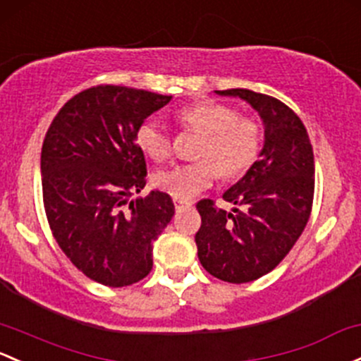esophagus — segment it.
<instances>
[{
  "mask_svg": "<svg viewBox=\"0 0 361 361\" xmlns=\"http://www.w3.org/2000/svg\"><path fill=\"white\" fill-rule=\"evenodd\" d=\"M192 202H188V200H183V199H174V207H176V211H181L185 209V207H190Z\"/></svg>",
  "mask_w": 361,
  "mask_h": 361,
  "instance_id": "obj_1",
  "label": "esophagus"
}]
</instances>
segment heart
<instances>
[{"label":"heart","mask_w":361,"mask_h":361,"mask_svg":"<svg viewBox=\"0 0 361 361\" xmlns=\"http://www.w3.org/2000/svg\"><path fill=\"white\" fill-rule=\"evenodd\" d=\"M178 119L185 130L202 135L197 155L207 159L173 166L155 174V187L174 199H192L209 188L219 174L238 176L257 159L261 147L259 124L249 117H238L233 107L200 102L181 109ZM135 138L140 150L152 161H166L171 155L169 133L155 117L140 124Z\"/></svg>","instance_id":"obj_1"}]
</instances>
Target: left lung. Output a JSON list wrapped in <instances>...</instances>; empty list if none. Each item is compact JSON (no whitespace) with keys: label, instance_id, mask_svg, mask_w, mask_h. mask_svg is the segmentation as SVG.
<instances>
[{"label":"left lung","instance_id":"1","mask_svg":"<svg viewBox=\"0 0 361 361\" xmlns=\"http://www.w3.org/2000/svg\"><path fill=\"white\" fill-rule=\"evenodd\" d=\"M247 102L259 114L264 143L259 159L223 193L231 211L204 199L197 254L206 271L230 283L270 273L294 247L308 223L314 192V157L298 116L276 98L250 90L216 91Z\"/></svg>","mask_w":361,"mask_h":361}]
</instances>
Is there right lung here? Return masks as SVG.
Instances as JSON below:
<instances>
[{
  "mask_svg": "<svg viewBox=\"0 0 361 361\" xmlns=\"http://www.w3.org/2000/svg\"><path fill=\"white\" fill-rule=\"evenodd\" d=\"M173 97L126 86H94L71 98L41 150L44 211L53 237L78 270L98 283L126 287L145 279L154 242L174 214L173 199L145 187L136 145L140 124Z\"/></svg>",
  "mask_w": 361,
  "mask_h": 361,
  "instance_id": "right-lung-1",
  "label": "right lung"
}]
</instances>
